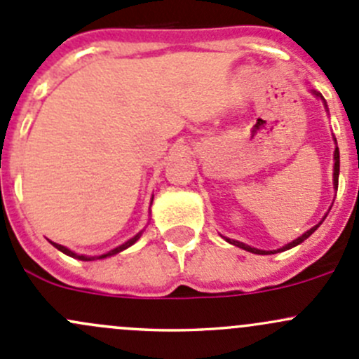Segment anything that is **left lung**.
<instances>
[{
    "label": "left lung",
    "instance_id": "left-lung-1",
    "mask_svg": "<svg viewBox=\"0 0 359 359\" xmlns=\"http://www.w3.org/2000/svg\"><path fill=\"white\" fill-rule=\"evenodd\" d=\"M313 93H314V95H316V97H320L321 100H323L325 109H328V107H327V102H325V99H323V95H321L320 92H316V90H313ZM335 144H337V142H335ZM339 170H340V156H339V147L335 146V151H334V187H335V191H337V187H339ZM325 219H327V215L323 217V220H325ZM323 220H321V222H323ZM321 222H320V224H321ZM320 224H316V226H314V227H311V229H309V231H306V233H304L302 236H299V238H297V240L290 241V243L285 245V247H281V248H278V250H269V252H267V250L252 248V247H248V245L241 243V241L229 240V238H226V241H229V243H231V245H234V247H240V248L247 250V252L257 253V255H271V253H280V252H285V250H290V248H293V247H297V245H300V243H302L304 240H307V238H309L311 234H313L314 231L318 229V227H320Z\"/></svg>",
    "mask_w": 359,
    "mask_h": 359
}]
</instances>
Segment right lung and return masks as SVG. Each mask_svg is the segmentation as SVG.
I'll list each match as a JSON object with an SVG mask.
<instances>
[{
  "instance_id": "1",
  "label": "right lung",
  "mask_w": 359,
  "mask_h": 359,
  "mask_svg": "<svg viewBox=\"0 0 359 359\" xmlns=\"http://www.w3.org/2000/svg\"><path fill=\"white\" fill-rule=\"evenodd\" d=\"M153 203V201H151ZM142 236V231H140L139 234H135V236L132 238V240H128L126 241V243H123V245H119V247H116L114 250H111V252H107V253H104V255H99V257H88V255H79V253H76V252H72V250H69V248H66V247H62V245H59V243H53V241H50V243L53 245V247H55L57 250H60V252L62 253H66V255H69V257H72V259H78V260H85V262H88V260H99V259H106V257H112V255H116V253H119V252H123V250H126L128 247H132L133 243H135L137 240H139V238Z\"/></svg>"
}]
</instances>
